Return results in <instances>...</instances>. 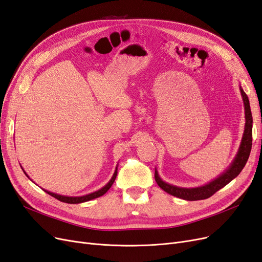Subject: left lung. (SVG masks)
Instances as JSON below:
<instances>
[{"mask_svg":"<svg viewBox=\"0 0 262 262\" xmlns=\"http://www.w3.org/2000/svg\"><path fill=\"white\" fill-rule=\"evenodd\" d=\"M239 89L243 96V101H244V105H245L246 123H245L244 137H243L238 152L235 159H234V161L232 162L231 167L225 171L223 174L213 180V181L210 182L209 184L201 186V187H195V188H183V187H178V186L165 183L164 181H161V179L158 177L157 171L155 170V181L157 182L158 186L164 189L165 192L173 195L176 197L182 198V200H185V201L206 200V198H209L215 192H218L220 188L230 183L234 178H236L239 174L243 168L245 167L251 150V145H252V116H251L248 96L244 91H243L242 88Z\"/></svg>","mask_w":262,"mask_h":262,"instance_id":"8db88e82","label":"left lung"}]
</instances>
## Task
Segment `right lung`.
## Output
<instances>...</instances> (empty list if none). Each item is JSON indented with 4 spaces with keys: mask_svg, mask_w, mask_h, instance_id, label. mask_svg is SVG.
Here are the masks:
<instances>
[{
    "mask_svg": "<svg viewBox=\"0 0 262 262\" xmlns=\"http://www.w3.org/2000/svg\"><path fill=\"white\" fill-rule=\"evenodd\" d=\"M25 172V171H24ZM117 177V169L115 171V173L112 178V180L110 182H108L104 187H102L101 189H98V191L94 192V193H91L89 195H85V196H80V197H68V196H61V195H58V194H54V193H51L49 191H45L48 194H50L51 196H53L54 198H56V200L62 202V203H67V204H79V203H84V202H88V201H91V200H94V198H97L100 197L102 195H104L108 189L111 188V186L114 184L115 182V179Z\"/></svg>",
    "mask_w": 262,
    "mask_h": 262,
    "instance_id": "1",
    "label": "right lung"
}]
</instances>
